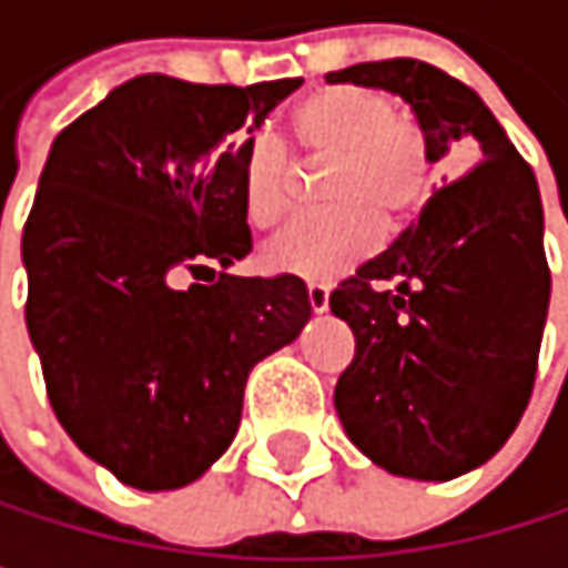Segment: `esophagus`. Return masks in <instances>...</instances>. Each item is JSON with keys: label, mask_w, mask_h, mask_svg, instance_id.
Masks as SVG:
<instances>
[{"label": "esophagus", "mask_w": 568, "mask_h": 568, "mask_svg": "<svg viewBox=\"0 0 568 568\" xmlns=\"http://www.w3.org/2000/svg\"><path fill=\"white\" fill-rule=\"evenodd\" d=\"M305 295H308L312 312H325V308H328V285L325 283H308Z\"/></svg>", "instance_id": "esophagus-1"}]
</instances>
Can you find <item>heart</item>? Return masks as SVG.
I'll return each mask as SVG.
<instances>
[{
  "label": "heart",
  "instance_id": "obj_1",
  "mask_svg": "<svg viewBox=\"0 0 568 568\" xmlns=\"http://www.w3.org/2000/svg\"><path fill=\"white\" fill-rule=\"evenodd\" d=\"M292 144L322 173V210L295 216L270 243L273 270L302 280H332L365 260L382 223L400 226L427 196L430 141L427 131L395 114L365 88H322L298 101ZM295 200V161L276 138H253L243 148V210L260 230L283 220Z\"/></svg>",
  "mask_w": 568,
  "mask_h": 568
}]
</instances>
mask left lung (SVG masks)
<instances>
[{"label": "left lung", "instance_id": "obj_1", "mask_svg": "<svg viewBox=\"0 0 568 568\" xmlns=\"http://www.w3.org/2000/svg\"><path fill=\"white\" fill-rule=\"evenodd\" d=\"M325 81L397 94L430 164L464 168L328 295L355 335L335 385L352 444L397 477L454 480L507 444L532 395L552 283L539 186L477 91L427 61H362Z\"/></svg>", "mask_w": 568, "mask_h": 568}]
</instances>
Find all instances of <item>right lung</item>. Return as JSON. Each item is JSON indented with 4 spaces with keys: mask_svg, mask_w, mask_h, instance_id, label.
<instances>
[{
    "mask_svg": "<svg viewBox=\"0 0 568 568\" xmlns=\"http://www.w3.org/2000/svg\"><path fill=\"white\" fill-rule=\"evenodd\" d=\"M298 84L141 74L52 144L22 233L26 325L61 427L128 487L193 484L236 437L253 365L312 315L298 276L226 273L253 250L246 134Z\"/></svg>",
    "mask_w": 568,
    "mask_h": 568,
    "instance_id": "right-lung-1",
    "label": "right lung"
}]
</instances>
